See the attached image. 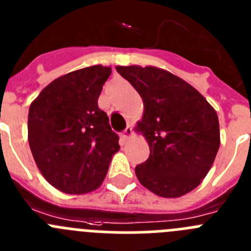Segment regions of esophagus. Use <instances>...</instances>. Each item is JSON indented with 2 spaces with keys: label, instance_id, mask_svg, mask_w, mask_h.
<instances>
[{
  "label": "esophagus",
  "instance_id": "obj_1",
  "mask_svg": "<svg viewBox=\"0 0 251 251\" xmlns=\"http://www.w3.org/2000/svg\"><path fill=\"white\" fill-rule=\"evenodd\" d=\"M132 134H133L132 127H130V126H127V127H126V129L122 132V138H123V139H128V138H129Z\"/></svg>",
  "mask_w": 251,
  "mask_h": 251
}]
</instances>
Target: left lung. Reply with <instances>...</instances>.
I'll return each instance as SVG.
<instances>
[{"label": "left lung", "mask_w": 251, "mask_h": 251, "mask_svg": "<svg viewBox=\"0 0 251 251\" xmlns=\"http://www.w3.org/2000/svg\"><path fill=\"white\" fill-rule=\"evenodd\" d=\"M116 70L144 104L138 129L151 154L135 167L138 180L160 197L187 194L205 178L219 149L217 112L194 87L167 71L139 66Z\"/></svg>", "instance_id": "8db88e82"}]
</instances>
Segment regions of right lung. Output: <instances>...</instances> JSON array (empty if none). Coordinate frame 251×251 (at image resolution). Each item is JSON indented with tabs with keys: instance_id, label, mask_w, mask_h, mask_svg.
I'll use <instances>...</instances> for the list:
<instances>
[{
	"instance_id": "1",
	"label": "right lung",
	"mask_w": 251,
	"mask_h": 251,
	"mask_svg": "<svg viewBox=\"0 0 251 251\" xmlns=\"http://www.w3.org/2000/svg\"><path fill=\"white\" fill-rule=\"evenodd\" d=\"M110 68L100 64L50 82L31 103L28 142L46 180L67 194L97 189L105 178L119 137L98 107Z\"/></svg>"
}]
</instances>
